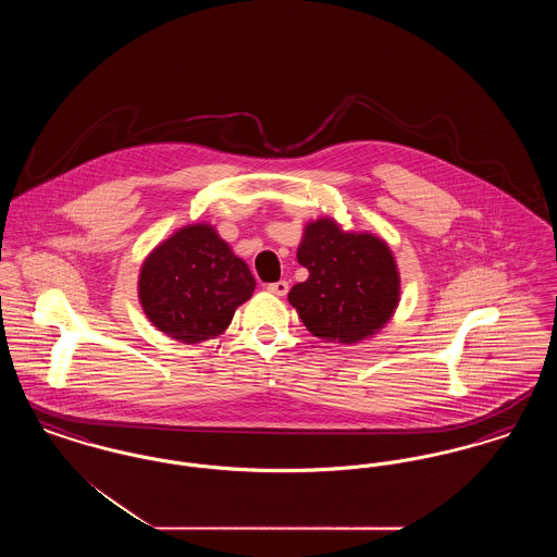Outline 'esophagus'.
I'll use <instances>...</instances> for the list:
<instances>
[{
  "instance_id": "esophagus-1",
  "label": "esophagus",
  "mask_w": 557,
  "mask_h": 557,
  "mask_svg": "<svg viewBox=\"0 0 557 557\" xmlns=\"http://www.w3.org/2000/svg\"><path fill=\"white\" fill-rule=\"evenodd\" d=\"M288 288H290V286H288V282H284V280L273 282V284L267 286V290L271 292V294H275V296H286Z\"/></svg>"
}]
</instances>
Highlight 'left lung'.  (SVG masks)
Instances as JSON below:
<instances>
[{
  "mask_svg": "<svg viewBox=\"0 0 557 557\" xmlns=\"http://www.w3.org/2000/svg\"><path fill=\"white\" fill-rule=\"evenodd\" d=\"M307 282L288 294L307 330L352 345L377 332L398 305V271L391 248L371 234H346L332 219L309 223L298 246Z\"/></svg>",
  "mask_w": 557,
  "mask_h": 557,
  "instance_id": "left-lung-1",
  "label": "left lung"
}]
</instances>
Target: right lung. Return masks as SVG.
I'll use <instances>...</instances> for the list:
<instances>
[{
	"mask_svg": "<svg viewBox=\"0 0 557 557\" xmlns=\"http://www.w3.org/2000/svg\"><path fill=\"white\" fill-rule=\"evenodd\" d=\"M255 286L248 265L211 225H189L144 261L139 300L160 332L196 345L219 336Z\"/></svg>",
	"mask_w": 557,
	"mask_h": 557,
	"instance_id": "1",
	"label": "right lung"
}]
</instances>
